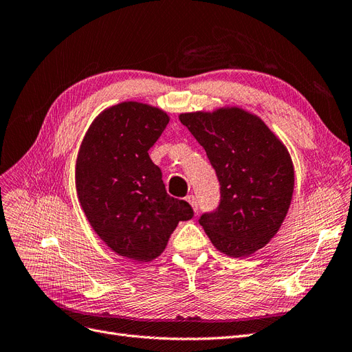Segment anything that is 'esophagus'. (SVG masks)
<instances>
[{
	"label": "esophagus",
	"instance_id": "obj_1",
	"mask_svg": "<svg viewBox=\"0 0 352 352\" xmlns=\"http://www.w3.org/2000/svg\"><path fill=\"white\" fill-rule=\"evenodd\" d=\"M186 201L189 202L190 207H192L194 211L197 212V211H198V201H197V198H195L194 195H188V197H186Z\"/></svg>",
	"mask_w": 352,
	"mask_h": 352
}]
</instances>
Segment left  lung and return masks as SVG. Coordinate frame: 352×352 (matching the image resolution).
<instances>
[{
  "label": "left lung",
  "instance_id": "1",
  "mask_svg": "<svg viewBox=\"0 0 352 352\" xmlns=\"http://www.w3.org/2000/svg\"><path fill=\"white\" fill-rule=\"evenodd\" d=\"M180 122L204 148L220 184L219 206L199 217L214 247L232 257L263 248L279 230L294 192L283 144L241 109L185 113Z\"/></svg>",
  "mask_w": 352,
  "mask_h": 352
}]
</instances>
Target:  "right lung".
<instances>
[{"instance_id": "obj_1", "label": "right lung", "mask_w": 352, "mask_h": 352, "mask_svg": "<svg viewBox=\"0 0 352 352\" xmlns=\"http://www.w3.org/2000/svg\"><path fill=\"white\" fill-rule=\"evenodd\" d=\"M167 123L164 111L146 104H117L91 124L78 157V197L91 226L136 261L158 257L177 223L194 217L186 201L167 194L148 155Z\"/></svg>"}]
</instances>
